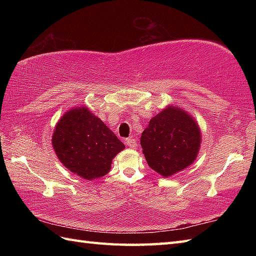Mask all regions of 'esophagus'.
<instances>
[{
  "label": "esophagus",
  "instance_id": "obj_1",
  "mask_svg": "<svg viewBox=\"0 0 256 256\" xmlns=\"http://www.w3.org/2000/svg\"><path fill=\"white\" fill-rule=\"evenodd\" d=\"M125 144H126L128 148H135L138 146V142H136V140H135L134 138H128L126 140H125Z\"/></svg>",
  "mask_w": 256,
  "mask_h": 256
}]
</instances>
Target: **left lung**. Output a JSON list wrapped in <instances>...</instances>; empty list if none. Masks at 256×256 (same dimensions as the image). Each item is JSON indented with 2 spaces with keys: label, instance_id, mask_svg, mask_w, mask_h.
<instances>
[{
  "label": "left lung",
  "instance_id": "left-lung-1",
  "mask_svg": "<svg viewBox=\"0 0 256 256\" xmlns=\"http://www.w3.org/2000/svg\"><path fill=\"white\" fill-rule=\"evenodd\" d=\"M200 140L194 120L179 108L168 106L150 120L140 145L152 170L168 177L192 164Z\"/></svg>",
  "mask_w": 256,
  "mask_h": 256
}]
</instances>
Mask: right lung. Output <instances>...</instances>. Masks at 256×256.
<instances>
[{
  "mask_svg": "<svg viewBox=\"0 0 256 256\" xmlns=\"http://www.w3.org/2000/svg\"><path fill=\"white\" fill-rule=\"evenodd\" d=\"M52 146L64 167L86 180L108 172L112 160L124 144L86 108H76L59 120Z\"/></svg>",
  "mask_w": 256,
  "mask_h": 256,
  "instance_id": "obj_1",
  "label": "right lung"
}]
</instances>
